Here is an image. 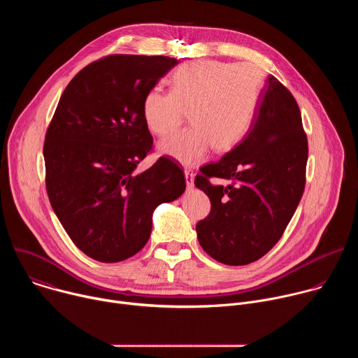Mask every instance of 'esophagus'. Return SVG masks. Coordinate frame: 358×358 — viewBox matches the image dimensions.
<instances>
[{"label":"esophagus","instance_id":"esophagus-1","mask_svg":"<svg viewBox=\"0 0 358 358\" xmlns=\"http://www.w3.org/2000/svg\"><path fill=\"white\" fill-rule=\"evenodd\" d=\"M184 176H185V182H187V188L192 189L194 188V173L189 169L184 170Z\"/></svg>","mask_w":358,"mask_h":358}]
</instances>
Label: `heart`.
Returning <instances> with one entry per match:
<instances>
[{
  "mask_svg": "<svg viewBox=\"0 0 358 358\" xmlns=\"http://www.w3.org/2000/svg\"><path fill=\"white\" fill-rule=\"evenodd\" d=\"M171 92L151 89L143 117L151 133L167 136L189 110L191 127L159 144V151L184 166L206 159L214 147L229 151L248 134L257 113L262 73L252 64L192 61L171 75Z\"/></svg>",
  "mask_w": 358,
  "mask_h": 358,
  "instance_id": "obj_1",
  "label": "heart"
}]
</instances>
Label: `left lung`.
Instances as JSON below:
<instances>
[{"label":"left lung","instance_id":"obj_1","mask_svg":"<svg viewBox=\"0 0 358 358\" xmlns=\"http://www.w3.org/2000/svg\"><path fill=\"white\" fill-rule=\"evenodd\" d=\"M308 138L292 93L272 75L265 80L252 126L218 162L203 166L195 187L211 201L196 224L199 245L215 261L241 266L262 258L280 239L304 189ZM222 178L228 186H213Z\"/></svg>","mask_w":358,"mask_h":358}]
</instances>
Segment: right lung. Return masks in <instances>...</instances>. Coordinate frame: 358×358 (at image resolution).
Instances as JSON below:
<instances>
[{"mask_svg": "<svg viewBox=\"0 0 358 358\" xmlns=\"http://www.w3.org/2000/svg\"><path fill=\"white\" fill-rule=\"evenodd\" d=\"M178 62L106 57L83 68L61 96L43 144L46 191L66 234L92 259L133 257L150 238L155 210L185 191L184 173L170 159L136 173L152 147L144 96Z\"/></svg>", "mask_w": 358, "mask_h": 358, "instance_id": "1", "label": "right lung"}]
</instances>
